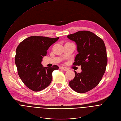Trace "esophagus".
<instances>
[{
	"label": "esophagus",
	"instance_id": "1",
	"mask_svg": "<svg viewBox=\"0 0 121 121\" xmlns=\"http://www.w3.org/2000/svg\"><path fill=\"white\" fill-rule=\"evenodd\" d=\"M61 69L64 70V71H67L69 70V69L67 68H65V67H61Z\"/></svg>",
	"mask_w": 121,
	"mask_h": 121
}]
</instances>
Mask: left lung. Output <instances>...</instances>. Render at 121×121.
Instances as JSON below:
<instances>
[{
	"instance_id": "left-lung-1",
	"label": "left lung",
	"mask_w": 121,
	"mask_h": 121,
	"mask_svg": "<svg viewBox=\"0 0 121 121\" xmlns=\"http://www.w3.org/2000/svg\"><path fill=\"white\" fill-rule=\"evenodd\" d=\"M67 37L75 42L78 53L73 65L81 66L82 71L77 73L69 82L72 90L78 93H85L99 83L106 71L108 57L103 40L92 32L81 30L68 35Z\"/></svg>"
}]
</instances>
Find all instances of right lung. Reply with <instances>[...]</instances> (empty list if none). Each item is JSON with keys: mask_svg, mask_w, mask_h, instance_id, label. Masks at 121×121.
Wrapping results in <instances>:
<instances>
[{"mask_svg": "<svg viewBox=\"0 0 121 121\" xmlns=\"http://www.w3.org/2000/svg\"><path fill=\"white\" fill-rule=\"evenodd\" d=\"M59 38L30 36L24 39L17 47L15 63L18 74L29 89L39 91L51 84L52 72L59 67L56 65L44 67L41 62L47 55V51Z\"/></svg>", "mask_w": 121, "mask_h": 121, "instance_id": "right-lung-1", "label": "right lung"}]
</instances>
